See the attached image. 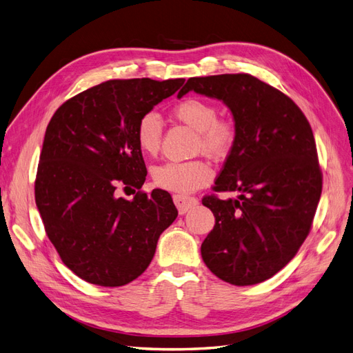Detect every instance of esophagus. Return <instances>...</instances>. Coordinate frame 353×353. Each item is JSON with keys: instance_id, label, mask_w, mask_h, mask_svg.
<instances>
[{"instance_id": "obj_1", "label": "esophagus", "mask_w": 353, "mask_h": 353, "mask_svg": "<svg viewBox=\"0 0 353 353\" xmlns=\"http://www.w3.org/2000/svg\"><path fill=\"white\" fill-rule=\"evenodd\" d=\"M174 203H175V206L178 208V212L181 213V215H184L185 212H188L191 208H194L197 205L199 200L196 197L175 194L174 196Z\"/></svg>"}]
</instances>
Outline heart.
Masks as SVG:
<instances>
[{
	"label": "heart",
	"instance_id": "obj_1",
	"mask_svg": "<svg viewBox=\"0 0 353 353\" xmlns=\"http://www.w3.org/2000/svg\"><path fill=\"white\" fill-rule=\"evenodd\" d=\"M174 116L197 131L196 147L212 157L230 153L237 140V130L228 119H219L218 108L213 103L190 97L174 108ZM135 138L140 150L148 156L159 152L162 141V119L154 112L144 113L135 128ZM213 170L206 160L196 159L188 162H166L153 169L154 184L174 193L187 194L206 185Z\"/></svg>",
	"mask_w": 353,
	"mask_h": 353
}]
</instances>
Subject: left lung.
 I'll return each mask as SVG.
<instances>
[{
  "label": "left lung",
  "mask_w": 353,
  "mask_h": 353,
  "mask_svg": "<svg viewBox=\"0 0 353 353\" xmlns=\"http://www.w3.org/2000/svg\"><path fill=\"white\" fill-rule=\"evenodd\" d=\"M218 99L231 110L237 140L213 190L201 203L215 227L201 258L218 279L252 285L290 262L312 227L323 190L312 128L296 103L248 73L190 78L179 91Z\"/></svg>",
  "instance_id": "1"
}]
</instances>
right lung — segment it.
<instances>
[{"label":"right lung","mask_w":353,"mask_h":353,"mask_svg":"<svg viewBox=\"0 0 353 353\" xmlns=\"http://www.w3.org/2000/svg\"><path fill=\"white\" fill-rule=\"evenodd\" d=\"M184 81H105L63 103L51 117L35 201L60 259L87 283L119 287L138 279L160 234L178 216L168 191H141L147 169L135 128ZM117 188L139 191L126 201Z\"/></svg>","instance_id":"obj_1"}]
</instances>
